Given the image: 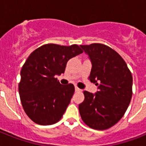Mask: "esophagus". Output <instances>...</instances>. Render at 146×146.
Instances as JSON below:
<instances>
[{
	"mask_svg": "<svg viewBox=\"0 0 146 146\" xmlns=\"http://www.w3.org/2000/svg\"><path fill=\"white\" fill-rule=\"evenodd\" d=\"M75 91L76 92H82V89H80V88H78L77 86L75 87Z\"/></svg>",
	"mask_w": 146,
	"mask_h": 146,
	"instance_id": "34e87169",
	"label": "esophagus"
}]
</instances>
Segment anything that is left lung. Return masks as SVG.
<instances>
[{"instance_id":"8db88e82","label":"left lung","mask_w":146,"mask_h":146,"mask_svg":"<svg viewBox=\"0 0 146 146\" xmlns=\"http://www.w3.org/2000/svg\"><path fill=\"white\" fill-rule=\"evenodd\" d=\"M80 47L91 60L89 80L98 89L95 94L83 92L85 99L79 105L80 116L92 129H108L122 118L130 103L131 72L124 60L110 47L99 43Z\"/></svg>"}]
</instances>
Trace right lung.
<instances>
[{
	"mask_svg": "<svg viewBox=\"0 0 146 146\" xmlns=\"http://www.w3.org/2000/svg\"><path fill=\"white\" fill-rule=\"evenodd\" d=\"M82 53L80 46L48 44L35 49L22 67L19 93L28 117L40 125L60 120L70 104L75 88L62 86L56 76L64 73L66 63Z\"/></svg>",
	"mask_w": 146,
	"mask_h": 146,
	"instance_id": "right-lung-1",
	"label": "right lung"
}]
</instances>
